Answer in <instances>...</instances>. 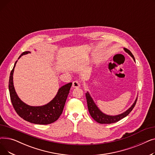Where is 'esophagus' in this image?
Masks as SVG:
<instances>
[{
  "label": "esophagus",
  "mask_w": 155,
  "mask_h": 155,
  "mask_svg": "<svg viewBox=\"0 0 155 155\" xmlns=\"http://www.w3.org/2000/svg\"><path fill=\"white\" fill-rule=\"evenodd\" d=\"M73 87H75V88H78L80 86V82L78 80H75L73 82V84H72Z\"/></svg>",
  "instance_id": "esophagus-1"
}]
</instances>
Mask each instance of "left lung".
<instances>
[{"mask_svg": "<svg viewBox=\"0 0 155 155\" xmlns=\"http://www.w3.org/2000/svg\"><path fill=\"white\" fill-rule=\"evenodd\" d=\"M124 50H125L126 52H127L130 56H131L132 58L134 59L135 61L134 57L132 53L129 50H127V48H124ZM86 96V99H87V106H88V109L89 111V113L91 116V117L95 120L97 123H99L100 124H111V123H116V122L120 120V119H123L124 117H126L132 111L133 108L134 107L135 105L137 102V99H136L134 103L133 104L132 106L130 107L128 110H127L126 112H123V114H120L119 115L117 116H108L105 114L102 113L99 108L97 107V105L94 103L93 99H92V97H91L90 94H89L88 92L86 93L85 94Z\"/></svg>", "mask_w": 155, "mask_h": 155, "instance_id": "left-lung-1", "label": "left lung"}]
</instances>
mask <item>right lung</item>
Listing matches in <instances>:
<instances>
[{"mask_svg": "<svg viewBox=\"0 0 155 155\" xmlns=\"http://www.w3.org/2000/svg\"><path fill=\"white\" fill-rule=\"evenodd\" d=\"M30 53V51L23 52L19 58L21 56ZM16 63L17 61L11 72L9 81L10 97L14 110L21 118L31 123L45 125L54 123L62 114L72 83L67 84L60 88L54 98L46 105L38 107L30 106L21 101L15 91L13 85V73Z\"/></svg>", "mask_w": 155, "mask_h": 155, "instance_id": "right-lung-1", "label": "right lung"}]
</instances>
